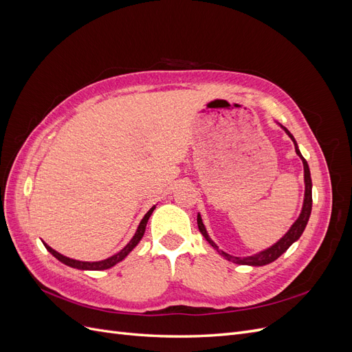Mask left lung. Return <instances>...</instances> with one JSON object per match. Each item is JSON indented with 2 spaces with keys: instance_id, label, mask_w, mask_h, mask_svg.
Here are the masks:
<instances>
[{
  "instance_id": "left-lung-1",
  "label": "left lung",
  "mask_w": 352,
  "mask_h": 352,
  "mask_svg": "<svg viewBox=\"0 0 352 352\" xmlns=\"http://www.w3.org/2000/svg\"><path fill=\"white\" fill-rule=\"evenodd\" d=\"M282 127H283V126H282ZM283 129H285V132H286L287 135H289L291 140L294 141V144H295V151H296V154L300 155L301 160H302V164H304V182H305V197H304L302 211H301L300 217H298L296 221L292 225V228H291L289 230H287L286 235H285L278 243H274L273 247H270V248H267V250H264V251H261V252H258V254H255V255H251V257H242V258H241V257H233V255H229L228 252L219 250L217 245L210 239L208 233H207V230H206L204 223H202L201 216L198 214V217H197L198 229H199V232L202 233V236H204V238L208 241V243L211 245L212 248L217 250V251L220 252V255H223V257H225L226 260H229V261H232V263H235V264L265 265V264H269V263H272V261H274V260H278V258L280 257V255H282L287 248H289L295 241H298V238H300V236L302 235V232H304V229H305V226H307V221H308V219H310L311 206H313L310 168H308V164H307V162H305V158L301 155L300 150H298V145H296V142H295V140H294V136L289 133V131H287L286 127H283Z\"/></svg>"
}]
</instances>
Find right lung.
<instances>
[{
	"mask_svg": "<svg viewBox=\"0 0 352 352\" xmlns=\"http://www.w3.org/2000/svg\"><path fill=\"white\" fill-rule=\"evenodd\" d=\"M154 208H155V207H153V208H151L150 211H148L146 214L144 216V219H142L141 223H140V226H138V229H136V233L133 235V238L129 241V243H127L126 247H124L120 252L114 254L113 257H110V258H107V260L94 261V263H89V261H78V260H73V258L65 257V255H61L60 252H57V251L52 250L51 247H48L47 243H44V245H45V248H47L52 255H54V257H56L58 261L65 263L66 265H70V267H73V269H80V270H105V269H110V267H113V265H116L119 261H122V260L126 257V255L129 254V252L136 247L138 243H140V241L142 239L144 233H145V228H146L148 219H150V216L153 214Z\"/></svg>",
	"mask_w": 352,
	"mask_h": 352,
	"instance_id": "add662e5",
	"label": "right lung"
}]
</instances>
